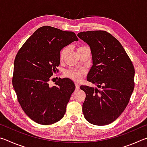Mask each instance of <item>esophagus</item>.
<instances>
[{
    "label": "esophagus",
    "instance_id": "obj_1",
    "mask_svg": "<svg viewBox=\"0 0 147 147\" xmlns=\"http://www.w3.org/2000/svg\"><path fill=\"white\" fill-rule=\"evenodd\" d=\"M75 86H76V90H78L80 89V85L78 83H75Z\"/></svg>",
    "mask_w": 147,
    "mask_h": 147
}]
</instances>
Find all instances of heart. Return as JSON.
I'll use <instances>...</instances> for the list:
<instances>
[{"label": "heart", "mask_w": 147, "mask_h": 147, "mask_svg": "<svg viewBox=\"0 0 147 147\" xmlns=\"http://www.w3.org/2000/svg\"><path fill=\"white\" fill-rule=\"evenodd\" d=\"M83 47H80L78 49L83 48ZM67 50L68 47H65V48L61 50L60 52V54H59V57H60L61 59H63L67 51ZM84 73H85V71H84V69H69V70H67L65 72V76L68 77V78L73 80L74 81H80L82 79V76Z\"/></svg>", "instance_id": "heart-1"}]
</instances>
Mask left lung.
Returning <instances> with one entry per match:
<instances>
[{
  "mask_svg": "<svg viewBox=\"0 0 147 147\" xmlns=\"http://www.w3.org/2000/svg\"><path fill=\"white\" fill-rule=\"evenodd\" d=\"M77 36L90 47L93 65L87 80L97 87L80 86L86 94L84 117L94 125H107L128 105L134 89L135 69L120 42L109 33L88 31Z\"/></svg>",
  "mask_w": 147,
  "mask_h": 147,
  "instance_id": "left-lung-1",
  "label": "left lung"
}]
</instances>
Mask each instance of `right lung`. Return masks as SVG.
Returning <instances> with one entry per match:
<instances>
[{"label": "right lung", "instance_id": "right-lung-1", "mask_svg": "<svg viewBox=\"0 0 147 147\" xmlns=\"http://www.w3.org/2000/svg\"><path fill=\"white\" fill-rule=\"evenodd\" d=\"M77 41L73 32L45 26L34 32L17 54L13 89L24 113L37 123L54 124L65 113L75 85L67 78L58 80L52 87L49 82L58 71L61 50Z\"/></svg>", "mask_w": 147, "mask_h": 147}]
</instances>
